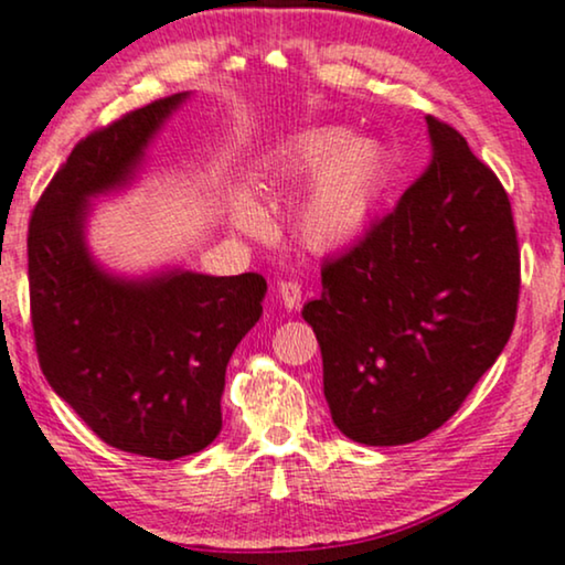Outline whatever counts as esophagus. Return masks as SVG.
Returning <instances> with one entry per match:
<instances>
[{
	"mask_svg": "<svg viewBox=\"0 0 565 565\" xmlns=\"http://www.w3.org/2000/svg\"><path fill=\"white\" fill-rule=\"evenodd\" d=\"M277 294H280V301L288 309H296L301 303V285L296 280H280L277 282Z\"/></svg>",
	"mask_w": 565,
	"mask_h": 565,
	"instance_id": "1",
	"label": "esophagus"
}]
</instances>
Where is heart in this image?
Instances as JSON below:
<instances>
[{"instance_id":"heart-1","label":"heart","mask_w":565,"mask_h":565,"mask_svg":"<svg viewBox=\"0 0 565 565\" xmlns=\"http://www.w3.org/2000/svg\"><path fill=\"white\" fill-rule=\"evenodd\" d=\"M275 182L303 184L294 209V230L315 250H338L356 243L373 222L386 188V152L375 139L349 137L343 129H315L298 137L269 166ZM232 222L241 230L267 227V216L248 195L232 203Z\"/></svg>"}]
</instances>
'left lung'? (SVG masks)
<instances>
[{"label":"left lung","mask_w":565,"mask_h":565,"mask_svg":"<svg viewBox=\"0 0 565 565\" xmlns=\"http://www.w3.org/2000/svg\"><path fill=\"white\" fill-rule=\"evenodd\" d=\"M434 161L396 209L322 264L303 307L341 434L367 447L428 436L505 349L521 250L508 192L452 126L428 116Z\"/></svg>","instance_id":"1"}]
</instances>
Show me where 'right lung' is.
I'll list each match as a JSON object with an SVG mask.
<instances>
[{"label":"right lung","instance_id":"add662e5","mask_svg":"<svg viewBox=\"0 0 565 565\" xmlns=\"http://www.w3.org/2000/svg\"><path fill=\"white\" fill-rule=\"evenodd\" d=\"M188 92L86 135L33 205L29 294L39 367L52 391L121 452L177 460L222 430L227 362L262 317L256 271H163L124 280L92 262L89 198L124 188Z\"/></svg>","mask_w":565,"mask_h":565}]
</instances>
